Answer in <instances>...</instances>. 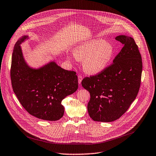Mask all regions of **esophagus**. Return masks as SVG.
Returning a JSON list of instances; mask_svg holds the SVG:
<instances>
[{
	"label": "esophagus",
	"instance_id": "1",
	"mask_svg": "<svg viewBox=\"0 0 156 156\" xmlns=\"http://www.w3.org/2000/svg\"><path fill=\"white\" fill-rule=\"evenodd\" d=\"M78 83H79V84H80V83H81L82 80H83V77H82V76H81V75H78Z\"/></svg>",
	"mask_w": 156,
	"mask_h": 156
}]
</instances>
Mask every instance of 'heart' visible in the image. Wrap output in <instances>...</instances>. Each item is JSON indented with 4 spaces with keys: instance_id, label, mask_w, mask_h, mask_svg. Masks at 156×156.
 <instances>
[{
    "instance_id": "heart-1",
    "label": "heart",
    "mask_w": 156,
    "mask_h": 156,
    "mask_svg": "<svg viewBox=\"0 0 156 156\" xmlns=\"http://www.w3.org/2000/svg\"><path fill=\"white\" fill-rule=\"evenodd\" d=\"M78 60H83L84 70L90 74L99 73L104 70L114 54V46L101 39L84 42L74 50Z\"/></svg>"
}]
</instances>
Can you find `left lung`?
Here are the masks:
<instances>
[{"label": "left lung", "mask_w": 156, "mask_h": 156, "mask_svg": "<svg viewBox=\"0 0 156 156\" xmlns=\"http://www.w3.org/2000/svg\"><path fill=\"white\" fill-rule=\"evenodd\" d=\"M115 39L123 47L113 63L81 81L91 96L89 115L97 122H110L122 116L136 99L141 84L142 58L134 39L120 35Z\"/></svg>", "instance_id": "left-lung-1"}]
</instances>
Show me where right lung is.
Segmentation results:
<instances>
[{
	"instance_id": "right-lung-1",
	"label": "right lung",
	"mask_w": 156,
	"mask_h": 156,
	"mask_svg": "<svg viewBox=\"0 0 156 156\" xmlns=\"http://www.w3.org/2000/svg\"><path fill=\"white\" fill-rule=\"evenodd\" d=\"M27 38V36L22 37L14 47L10 69L13 92L30 114L44 120H58L64 114L62 101L77 90V75L54 62L39 69L30 68L20 48Z\"/></svg>"
}]
</instances>
